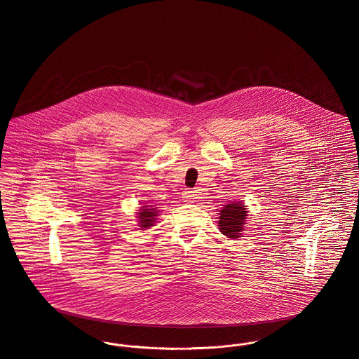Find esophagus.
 Segmentation results:
<instances>
[{
    "label": "esophagus",
    "mask_w": 359,
    "mask_h": 359,
    "mask_svg": "<svg viewBox=\"0 0 359 359\" xmlns=\"http://www.w3.org/2000/svg\"><path fill=\"white\" fill-rule=\"evenodd\" d=\"M183 199L186 202H193L196 199V194L194 190H186V191H183Z\"/></svg>",
    "instance_id": "esophagus-1"
}]
</instances>
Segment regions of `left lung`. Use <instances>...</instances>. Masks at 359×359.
Listing matches in <instances>:
<instances>
[{"label":"left lung","mask_w":359,"mask_h":359,"mask_svg":"<svg viewBox=\"0 0 359 359\" xmlns=\"http://www.w3.org/2000/svg\"><path fill=\"white\" fill-rule=\"evenodd\" d=\"M248 210L246 205L239 202H228L221 208L219 217V229L229 239H239L243 235Z\"/></svg>","instance_id":"left-lung-1"}]
</instances>
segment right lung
Segmentation results:
<instances>
[{
    "label": "right lung",
    "mask_w": 359,
    "mask_h": 359,
    "mask_svg": "<svg viewBox=\"0 0 359 359\" xmlns=\"http://www.w3.org/2000/svg\"><path fill=\"white\" fill-rule=\"evenodd\" d=\"M158 208H154V205H144L139 208L138 216V226L139 229L146 231L150 226H153L156 224V220L158 217Z\"/></svg>",
    "instance_id": "1"
}]
</instances>
